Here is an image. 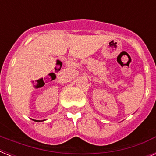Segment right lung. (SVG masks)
Returning <instances> with one entry per match:
<instances>
[{"mask_svg": "<svg viewBox=\"0 0 156 156\" xmlns=\"http://www.w3.org/2000/svg\"><path fill=\"white\" fill-rule=\"evenodd\" d=\"M45 119H44V120H36V119H34V121H35V122H43V121H44Z\"/></svg>", "mask_w": 156, "mask_h": 156, "instance_id": "right-lung-1", "label": "right lung"}]
</instances>
